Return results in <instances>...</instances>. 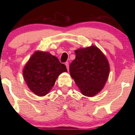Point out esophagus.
<instances>
[{
    "label": "esophagus",
    "instance_id": "esophagus-1",
    "mask_svg": "<svg viewBox=\"0 0 135 135\" xmlns=\"http://www.w3.org/2000/svg\"><path fill=\"white\" fill-rule=\"evenodd\" d=\"M65 65L66 66V68H67V69L68 70L69 69V62H65Z\"/></svg>",
    "mask_w": 135,
    "mask_h": 135
}]
</instances>
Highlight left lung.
Wrapping results in <instances>:
<instances>
[{"label": "left lung", "instance_id": "left-lung-1", "mask_svg": "<svg viewBox=\"0 0 135 135\" xmlns=\"http://www.w3.org/2000/svg\"><path fill=\"white\" fill-rule=\"evenodd\" d=\"M75 58L69 66L70 75L81 93L93 97L100 92L109 74L108 60L95 45L75 50Z\"/></svg>", "mask_w": 135, "mask_h": 135}]
</instances>
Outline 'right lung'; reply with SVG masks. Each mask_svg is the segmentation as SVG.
I'll return each instance as SVG.
<instances>
[{
    "instance_id": "right-lung-1",
    "label": "right lung",
    "mask_w": 135,
    "mask_h": 135,
    "mask_svg": "<svg viewBox=\"0 0 135 135\" xmlns=\"http://www.w3.org/2000/svg\"><path fill=\"white\" fill-rule=\"evenodd\" d=\"M68 72L66 66L49 52L36 51L23 68L26 84L32 93L44 97L51 90L59 75Z\"/></svg>"
}]
</instances>
